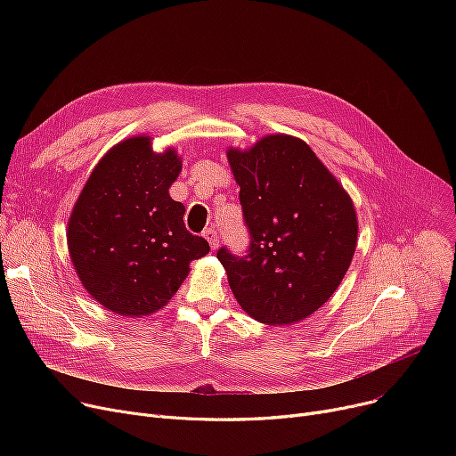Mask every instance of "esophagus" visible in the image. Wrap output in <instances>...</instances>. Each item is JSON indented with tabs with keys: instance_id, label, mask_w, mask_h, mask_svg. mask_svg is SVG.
<instances>
[{
	"instance_id": "esophagus-1",
	"label": "esophagus",
	"mask_w": 456,
	"mask_h": 456,
	"mask_svg": "<svg viewBox=\"0 0 456 456\" xmlns=\"http://www.w3.org/2000/svg\"><path fill=\"white\" fill-rule=\"evenodd\" d=\"M203 236L207 238V242H208V246L212 248V251L218 248V244H220V236H218V231H216L214 227H208L205 232H203Z\"/></svg>"
}]
</instances>
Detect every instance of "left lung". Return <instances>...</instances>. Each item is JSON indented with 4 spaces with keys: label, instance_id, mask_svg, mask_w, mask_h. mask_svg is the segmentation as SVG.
<instances>
[{
    "label": "left lung",
    "instance_id": "left-lung-1",
    "mask_svg": "<svg viewBox=\"0 0 456 456\" xmlns=\"http://www.w3.org/2000/svg\"><path fill=\"white\" fill-rule=\"evenodd\" d=\"M251 234L246 256H216L246 314L266 325L297 323L329 301L356 249L354 205L308 143L266 134L227 150Z\"/></svg>",
    "mask_w": 456,
    "mask_h": 456
}]
</instances>
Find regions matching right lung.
I'll use <instances>...</instances> for the list:
<instances>
[{
    "mask_svg": "<svg viewBox=\"0 0 456 456\" xmlns=\"http://www.w3.org/2000/svg\"><path fill=\"white\" fill-rule=\"evenodd\" d=\"M174 148L153 151L138 134L95 164L68 220V251L85 290L119 316L155 314L174 297L190 262L210 248L186 231L184 205L170 198L181 174Z\"/></svg>",
    "mask_w": 456,
    "mask_h": 456,
    "instance_id": "1",
    "label": "right lung"
}]
</instances>
